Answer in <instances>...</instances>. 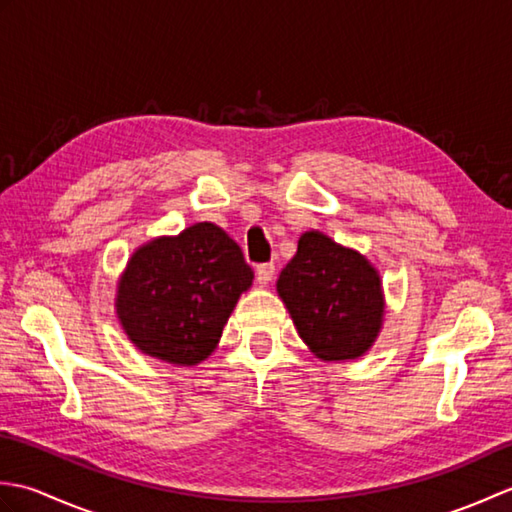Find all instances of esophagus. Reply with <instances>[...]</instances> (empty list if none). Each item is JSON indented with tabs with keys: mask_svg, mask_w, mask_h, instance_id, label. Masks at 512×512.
<instances>
[{
	"mask_svg": "<svg viewBox=\"0 0 512 512\" xmlns=\"http://www.w3.org/2000/svg\"><path fill=\"white\" fill-rule=\"evenodd\" d=\"M255 277L262 286L270 284V281H273V277H275V266L273 264H259L257 270H255Z\"/></svg>",
	"mask_w": 512,
	"mask_h": 512,
	"instance_id": "esophagus-1",
	"label": "esophagus"
}]
</instances>
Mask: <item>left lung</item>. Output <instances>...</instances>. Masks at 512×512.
Here are the masks:
<instances>
[{
  "label": "left lung",
  "mask_w": 512,
  "mask_h": 512,
  "mask_svg": "<svg viewBox=\"0 0 512 512\" xmlns=\"http://www.w3.org/2000/svg\"><path fill=\"white\" fill-rule=\"evenodd\" d=\"M277 295L301 341L325 363L356 361L383 330L385 292L376 266L321 231L301 233Z\"/></svg>",
  "instance_id": "left-lung-1"
}]
</instances>
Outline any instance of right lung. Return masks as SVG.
<instances>
[{"label":"right lung","instance_id":"add662e5","mask_svg":"<svg viewBox=\"0 0 512 512\" xmlns=\"http://www.w3.org/2000/svg\"><path fill=\"white\" fill-rule=\"evenodd\" d=\"M253 279L235 239L198 222L134 250L116 281L114 310L136 350L193 367L213 354Z\"/></svg>","mask_w":512,"mask_h":512}]
</instances>
